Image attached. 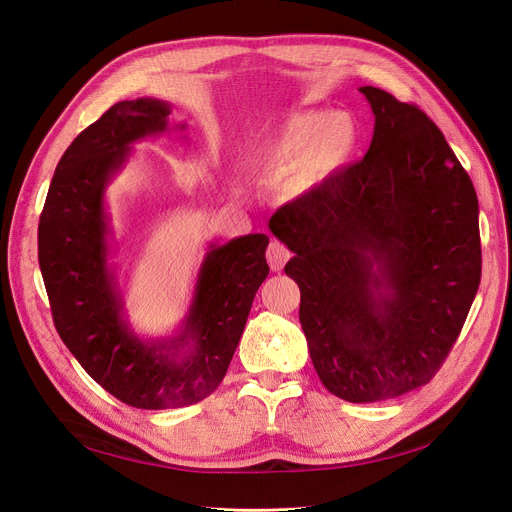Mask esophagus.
I'll use <instances>...</instances> for the list:
<instances>
[{
	"mask_svg": "<svg viewBox=\"0 0 512 512\" xmlns=\"http://www.w3.org/2000/svg\"><path fill=\"white\" fill-rule=\"evenodd\" d=\"M265 259H267V263H270L272 272H280L284 263L290 259V251L282 245L280 240H272L270 247H267V251H265Z\"/></svg>",
	"mask_w": 512,
	"mask_h": 512,
	"instance_id": "34e87169",
	"label": "esophagus"
}]
</instances>
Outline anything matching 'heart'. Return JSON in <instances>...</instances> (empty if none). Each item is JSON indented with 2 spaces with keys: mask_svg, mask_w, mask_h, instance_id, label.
I'll use <instances>...</instances> for the list:
<instances>
[{
  "mask_svg": "<svg viewBox=\"0 0 512 512\" xmlns=\"http://www.w3.org/2000/svg\"><path fill=\"white\" fill-rule=\"evenodd\" d=\"M357 147L351 118L332 112H303L292 116L267 143L257 164L263 174L278 178L292 174V184L307 188L340 170Z\"/></svg>",
  "mask_w": 512,
  "mask_h": 512,
  "instance_id": "1",
  "label": "heart"
}]
</instances>
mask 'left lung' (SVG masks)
<instances>
[{"instance_id":"left-lung-1","label":"left lung","mask_w":512,"mask_h":512,"mask_svg":"<svg viewBox=\"0 0 512 512\" xmlns=\"http://www.w3.org/2000/svg\"><path fill=\"white\" fill-rule=\"evenodd\" d=\"M375 116L365 157L282 205L270 230L294 253L299 319L332 394L378 402L434 378L481 280L473 182L413 103L359 89Z\"/></svg>"}]
</instances>
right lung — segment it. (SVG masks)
Returning <instances> with one entry per match:
<instances>
[{
    "mask_svg": "<svg viewBox=\"0 0 512 512\" xmlns=\"http://www.w3.org/2000/svg\"><path fill=\"white\" fill-rule=\"evenodd\" d=\"M170 114L166 101L151 97L114 103L62 155L39 220V265L60 338L101 388L151 411L195 405L220 386L270 274L265 234L211 245L180 334L143 342L128 328L107 265L103 195L130 143L164 132Z\"/></svg>",
    "mask_w": 512,
    "mask_h": 512,
    "instance_id": "add662e5",
    "label": "right lung"
}]
</instances>
